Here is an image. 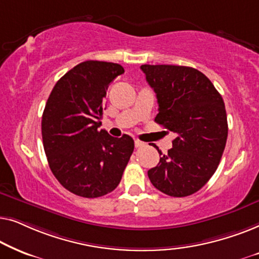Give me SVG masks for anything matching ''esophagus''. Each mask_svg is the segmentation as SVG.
<instances>
[{
    "instance_id": "1",
    "label": "esophagus",
    "mask_w": 259,
    "mask_h": 259,
    "mask_svg": "<svg viewBox=\"0 0 259 259\" xmlns=\"http://www.w3.org/2000/svg\"><path fill=\"white\" fill-rule=\"evenodd\" d=\"M134 145H136L137 148H140V147H144V146H145V143H143V141L136 139V140H134Z\"/></svg>"
}]
</instances>
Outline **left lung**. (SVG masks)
Listing matches in <instances>:
<instances>
[{
  "label": "left lung",
  "mask_w": 259,
  "mask_h": 259,
  "mask_svg": "<svg viewBox=\"0 0 259 259\" xmlns=\"http://www.w3.org/2000/svg\"><path fill=\"white\" fill-rule=\"evenodd\" d=\"M157 94L154 121L176 134L172 148L147 175L155 189L171 197L196 193L217 169L228 139V118L222 95L192 67L143 65ZM155 147V145H153Z\"/></svg>",
  "instance_id": "1"
}]
</instances>
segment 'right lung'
<instances>
[{
	"label": "right lung",
	"mask_w": 259,
	"mask_h": 259,
	"mask_svg": "<svg viewBox=\"0 0 259 259\" xmlns=\"http://www.w3.org/2000/svg\"><path fill=\"white\" fill-rule=\"evenodd\" d=\"M123 72L118 63L81 62L56 82L46 104L41 130L49 167L76 196L112 192L133 153L130 136L114 138L99 130L106 91Z\"/></svg>",
	"instance_id": "obj_1"
}]
</instances>
